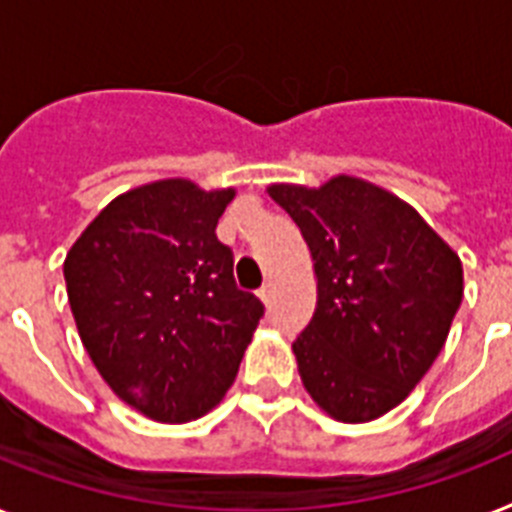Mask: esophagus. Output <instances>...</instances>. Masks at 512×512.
Returning <instances> with one entry per match:
<instances>
[{"label":"esophagus","instance_id":"1","mask_svg":"<svg viewBox=\"0 0 512 512\" xmlns=\"http://www.w3.org/2000/svg\"><path fill=\"white\" fill-rule=\"evenodd\" d=\"M273 294H276V286H273V281H265V284L260 286L257 297L263 299V302H270V299H273Z\"/></svg>","mask_w":512,"mask_h":512}]
</instances>
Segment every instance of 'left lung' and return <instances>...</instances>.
Listing matches in <instances>:
<instances>
[{
  "mask_svg": "<svg viewBox=\"0 0 512 512\" xmlns=\"http://www.w3.org/2000/svg\"><path fill=\"white\" fill-rule=\"evenodd\" d=\"M268 194L305 236L318 278L313 321L292 344L302 384L336 421L389 413L447 342L460 257L413 207L360 178Z\"/></svg>",
  "mask_w": 512,
  "mask_h": 512,
  "instance_id": "8db88e82",
  "label": "left lung"
}]
</instances>
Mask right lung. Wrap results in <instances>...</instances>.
<instances>
[{"label":"right lung","mask_w":512,"mask_h":512,"mask_svg":"<svg viewBox=\"0 0 512 512\" xmlns=\"http://www.w3.org/2000/svg\"><path fill=\"white\" fill-rule=\"evenodd\" d=\"M234 189L168 178L120 194L65 257L81 342L110 389L152 421L186 423L234 384L265 305L215 236Z\"/></svg>","instance_id":"1"}]
</instances>
